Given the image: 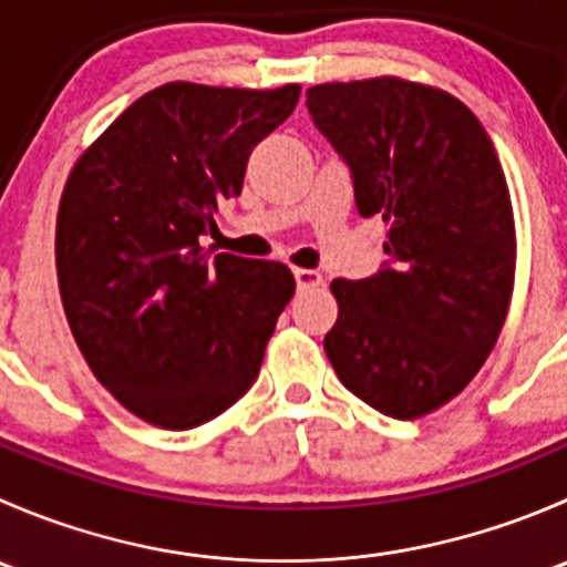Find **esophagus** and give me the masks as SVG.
Wrapping results in <instances>:
<instances>
[{
    "label": "esophagus",
    "mask_w": 567,
    "mask_h": 567,
    "mask_svg": "<svg viewBox=\"0 0 567 567\" xmlns=\"http://www.w3.org/2000/svg\"><path fill=\"white\" fill-rule=\"evenodd\" d=\"M293 277H296V285H299V290L320 288V285H323V277H320L318 271H312V268H293Z\"/></svg>",
    "instance_id": "1"
}]
</instances>
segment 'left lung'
Segmentation results:
<instances>
[{"instance_id": "8db88e82", "label": "left lung", "mask_w": 567, "mask_h": 567, "mask_svg": "<svg viewBox=\"0 0 567 567\" xmlns=\"http://www.w3.org/2000/svg\"><path fill=\"white\" fill-rule=\"evenodd\" d=\"M307 106L351 164L357 210L390 233L384 271L331 282L326 357L364 403L420 420L466 390L507 320L516 221L505 169L472 109L431 84L326 82Z\"/></svg>"}]
</instances>
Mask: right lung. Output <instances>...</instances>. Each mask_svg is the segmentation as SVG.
I'll list each match as a JSON object with an SVG mask.
<instances>
[{
    "label": "right lung",
    "instance_id": "obj_1",
    "mask_svg": "<svg viewBox=\"0 0 567 567\" xmlns=\"http://www.w3.org/2000/svg\"><path fill=\"white\" fill-rule=\"evenodd\" d=\"M299 93L162 84L71 167L54 241L65 318L95 379L151 425L188 431L247 394L293 299L285 262L208 257L199 236Z\"/></svg>",
    "mask_w": 567,
    "mask_h": 567
}]
</instances>
